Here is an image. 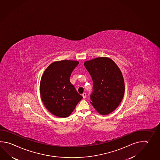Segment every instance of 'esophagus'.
Here are the masks:
<instances>
[{
    "instance_id": "34e87169",
    "label": "esophagus",
    "mask_w": 160,
    "mask_h": 160,
    "mask_svg": "<svg viewBox=\"0 0 160 160\" xmlns=\"http://www.w3.org/2000/svg\"><path fill=\"white\" fill-rule=\"evenodd\" d=\"M82 97L84 98H86V96H87V95H86V93H83L82 94Z\"/></svg>"
}]
</instances>
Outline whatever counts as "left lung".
<instances>
[{
    "instance_id": "8db88e82",
    "label": "left lung",
    "mask_w": 160,
    "mask_h": 160,
    "mask_svg": "<svg viewBox=\"0 0 160 160\" xmlns=\"http://www.w3.org/2000/svg\"><path fill=\"white\" fill-rule=\"evenodd\" d=\"M84 64L93 81L91 104L100 114L110 113L124 97L125 84L120 69L108 58H98Z\"/></svg>"
}]
</instances>
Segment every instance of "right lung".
Listing matches in <instances>:
<instances>
[{"label": "right lung", "mask_w": 160, "mask_h": 160, "mask_svg": "<svg viewBox=\"0 0 160 160\" xmlns=\"http://www.w3.org/2000/svg\"><path fill=\"white\" fill-rule=\"evenodd\" d=\"M79 62L62 60L52 62L41 78L40 91L46 108L57 117L67 118L82 98L69 78Z\"/></svg>", "instance_id": "obj_1"}]
</instances>
